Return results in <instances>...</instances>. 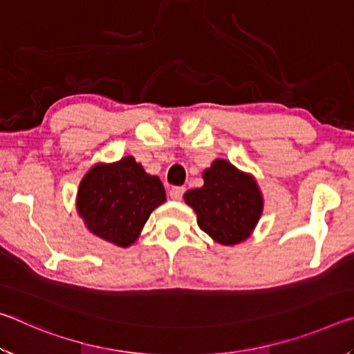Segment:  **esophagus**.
<instances>
[{
  "mask_svg": "<svg viewBox=\"0 0 354 354\" xmlns=\"http://www.w3.org/2000/svg\"><path fill=\"white\" fill-rule=\"evenodd\" d=\"M185 192V187H173L170 190V198L171 200H181Z\"/></svg>",
  "mask_w": 354,
  "mask_h": 354,
  "instance_id": "34e87169",
  "label": "esophagus"
}]
</instances>
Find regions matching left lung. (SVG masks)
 <instances>
[{"label":"left lung","mask_w":354,"mask_h":354,"mask_svg":"<svg viewBox=\"0 0 354 354\" xmlns=\"http://www.w3.org/2000/svg\"><path fill=\"white\" fill-rule=\"evenodd\" d=\"M203 179V187L184 194L198 226L221 245L243 242L253 232L263 207L256 179L225 159H215Z\"/></svg>","instance_id":"1"}]
</instances>
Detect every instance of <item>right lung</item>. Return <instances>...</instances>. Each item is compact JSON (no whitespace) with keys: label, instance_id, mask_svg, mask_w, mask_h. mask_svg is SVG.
<instances>
[{"label":"right lung","instance_id":"obj_1","mask_svg":"<svg viewBox=\"0 0 354 354\" xmlns=\"http://www.w3.org/2000/svg\"><path fill=\"white\" fill-rule=\"evenodd\" d=\"M164 201L160 179L127 156L118 162L93 165L86 173L77 189L76 209L92 234L127 248Z\"/></svg>","mask_w":354,"mask_h":354}]
</instances>
